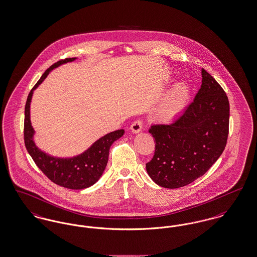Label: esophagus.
<instances>
[{"mask_svg": "<svg viewBox=\"0 0 257 257\" xmlns=\"http://www.w3.org/2000/svg\"><path fill=\"white\" fill-rule=\"evenodd\" d=\"M131 130H132V132L133 133H139L141 130H142V128H143V121L142 120H140V119H138V120H136L134 122L132 123V125H131Z\"/></svg>", "mask_w": 257, "mask_h": 257, "instance_id": "esophagus-1", "label": "esophagus"}]
</instances>
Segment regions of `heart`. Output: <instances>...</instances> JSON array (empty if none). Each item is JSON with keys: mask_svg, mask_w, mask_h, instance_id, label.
Wrapping results in <instances>:
<instances>
[{"mask_svg": "<svg viewBox=\"0 0 257 257\" xmlns=\"http://www.w3.org/2000/svg\"><path fill=\"white\" fill-rule=\"evenodd\" d=\"M189 100L188 88L184 85H176L164 98L157 110V116L162 120H169L179 114Z\"/></svg>", "mask_w": 257, "mask_h": 257, "instance_id": "1", "label": "heart"}]
</instances>
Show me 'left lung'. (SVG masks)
I'll return each instance as SVG.
<instances>
[{
	"instance_id": "8db88e82",
	"label": "left lung",
	"mask_w": 257,
	"mask_h": 257,
	"mask_svg": "<svg viewBox=\"0 0 257 257\" xmlns=\"http://www.w3.org/2000/svg\"><path fill=\"white\" fill-rule=\"evenodd\" d=\"M202 84L194 101L170 124H153L154 156L146 167L161 187L176 189L202 176L226 146L229 102L219 83L201 69Z\"/></svg>"
}]
</instances>
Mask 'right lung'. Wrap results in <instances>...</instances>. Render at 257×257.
Listing matches in <instances>:
<instances>
[{"label": "right lung", "instance_id": "obj_1", "mask_svg": "<svg viewBox=\"0 0 257 257\" xmlns=\"http://www.w3.org/2000/svg\"><path fill=\"white\" fill-rule=\"evenodd\" d=\"M75 60L76 58H67L51 65L30 91L25 106L24 141L26 148L38 169L52 182L67 189L82 190L97 182L106 169L110 146L122 137L124 130L120 129L105 135L84 153L73 158L63 159L49 156L37 147L33 140L35 131L30 119V104L34 90L44 81L52 69Z\"/></svg>", "mask_w": 257, "mask_h": 257}]
</instances>
